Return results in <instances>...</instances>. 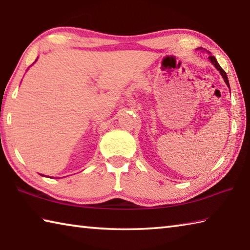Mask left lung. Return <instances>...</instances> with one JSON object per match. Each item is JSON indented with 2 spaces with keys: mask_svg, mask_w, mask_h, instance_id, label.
Segmentation results:
<instances>
[{
  "mask_svg": "<svg viewBox=\"0 0 250 250\" xmlns=\"http://www.w3.org/2000/svg\"><path fill=\"white\" fill-rule=\"evenodd\" d=\"M200 49H202V48H200ZM208 59H210L211 60V62L213 63V65H214L217 70L220 71V73L222 74V76H223V79H224V81H225V83H226V85L229 86V79H228V75H226V73H225V71L222 69V67L220 66V64L219 63H217V61H216V59H215V57H213V56H210L208 57Z\"/></svg>",
  "mask_w": 250,
  "mask_h": 250,
  "instance_id": "1",
  "label": "left lung"
}]
</instances>
